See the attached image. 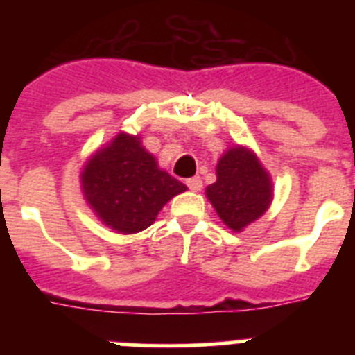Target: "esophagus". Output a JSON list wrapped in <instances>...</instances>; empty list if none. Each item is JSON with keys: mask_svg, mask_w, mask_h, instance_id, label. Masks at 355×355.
Here are the masks:
<instances>
[{"mask_svg": "<svg viewBox=\"0 0 355 355\" xmlns=\"http://www.w3.org/2000/svg\"><path fill=\"white\" fill-rule=\"evenodd\" d=\"M187 187L192 190V192H199L200 188H202V180H200L199 175H196V178H190V180H187Z\"/></svg>", "mask_w": 355, "mask_h": 355, "instance_id": "34e87169", "label": "esophagus"}]
</instances>
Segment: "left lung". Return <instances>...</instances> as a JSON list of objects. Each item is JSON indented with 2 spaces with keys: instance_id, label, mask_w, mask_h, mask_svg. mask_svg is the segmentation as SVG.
Here are the masks:
<instances>
[{
  "instance_id": "8db88e82",
  "label": "left lung",
  "mask_w": 355,
  "mask_h": 355,
  "mask_svg": "<svg viewBox=\"0 0 355 355\" xmlns=\"http://www.w3.org/2000/svg\"><path fill=\"white\" fill-rule=\"evenodd\" d=\"M272 180L258 156L247 147H231L216 163V181L206 197L229 229H241L258 220L272 202Z\"/></svg>"
}]
</instances>
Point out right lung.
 I'll return each instance as SVG.
<instances>
[{
	"mask_svg": "<svg viewBox=\"0 0 355 355\" xmlns=\"http://www.w3.org/2000/svg\"><path fill=\"white\" fill-rule=\"evenodd\" d=\"M81 190L103 224L117 233H140L156 220L159 209L178 193L181 181L158 167L140 137L119 133L85 163Z\"/></svg>",
	"mask_w": 355,
	"mask_h": 355,
	"instance_id": "right-lung-1",
	"label": "right lung"
}]
</instances>
